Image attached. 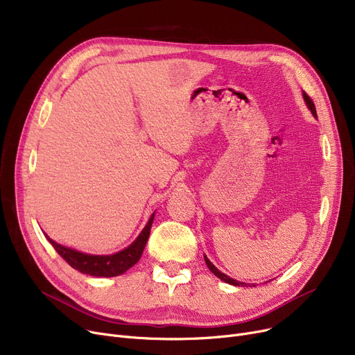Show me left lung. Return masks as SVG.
Here are the masks:
<instances>
[{
    "label": "left lung",
    "mask_w": 355,
    "mask_h": 355,
    "mask_svg": "<svg viewBox=\"0 0 355 355\" xmlns=\"http://www.w3.org/2000/svg\"><path fill=\"white\" fill-rule=\"evenodd\" d=\"M302 96H304V101H305V103H306V106H308V109L311 110V114L313 115V118H318L316 116V109H315V105H313V102H312V99L306 95L305 92H302ZM204 260H206V265H207V268L218 277V279H221V281H225L226 284H230V285H234V286H248L245 282H239V281H236V279H233V277H229L227 275H225L223 272H220L211 262L209 260V257L204 254Z\"/></svg>",
    "instance_id": "left-lung-1"
}]
</instances>
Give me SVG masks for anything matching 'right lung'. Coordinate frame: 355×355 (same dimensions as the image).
<instances>
[{
  "label": "right lung",
  "instance_id": "obj_1",
  "mask_svg": "<svg viewBox=\"0 0 355 355\" xmlns=\"http://www.w3.org/2000/svg\"><path fill=\"white\" fill-rule=\"evenodd\" d=\"M154 216L155 213H153V216L149 217L144 230L134 240V243H130L126 249L114 254H89L78 252L55 243V241L51 240L46 233L44 234L51 243V246L55 249V252H58L73 269L96 277H112L125 273L129 268H132L135 263H138V260L141 259L148 241L149 232H151Z\"/></svg>",
  "mask_w": 355,
  "mask_h": 355
}]
</instances>
